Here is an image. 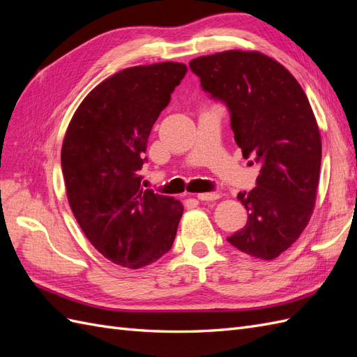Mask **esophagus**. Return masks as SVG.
<instances>
[{
    "instance_id": "esophagus-1",
    "label": "esophagus",
    "mask_w": 357,
    "mask_h": 357,
    "mask_svg": "<svg viewBox=\"0 0 357 357\" xmlns=\"http://www.w3.org/2000/svg\"><path fill=\"white\" fill-rule=\"evenodd\" d=\"M219 193L218 192H205V193H198V199L199 201H215L219 199Z\"/></svg>"
}]
</instances>
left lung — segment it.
I'll return each mask as SVG.
<instances>
[{"label":"left lung","instance_id":"left-lung-1","mask_svg":"<svg viewBox=\"0 0 357 357\" xmlns=\"http://www.w3.org/2000/svg\"><path fill=\"white\" fill-rule=\"evenodd\" d=\"M189 67L229 109L243 156L261 165L257 186L236 197L247 223L228 241L271 261L299 238L316 204L321 138L307 95L282 63L256 50H225Z\"/></svg>","mask_w":357,"mask_h":357}]
</instances>
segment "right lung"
Returning <instances> with one entry per match:
<instances>
[{
    "label": "right lung",
    "instance_id": "right-lung-1",
    "mask_svg": "<svg viewBox=\"0 0 357 357\" xmlns=\"http://www.w3.org/2000/svg\"><path fill=\"white\" fill-rule=\"evenodd\" d=\"M188 73L185 63L125 68L93 88L63 137L61 164L70 207L92 245L131 269L174 243L183 205L142 188L150 131Z\"/></svg>",
    "mask_w": 357,
    "mask_h": 357
}]
</instances>
